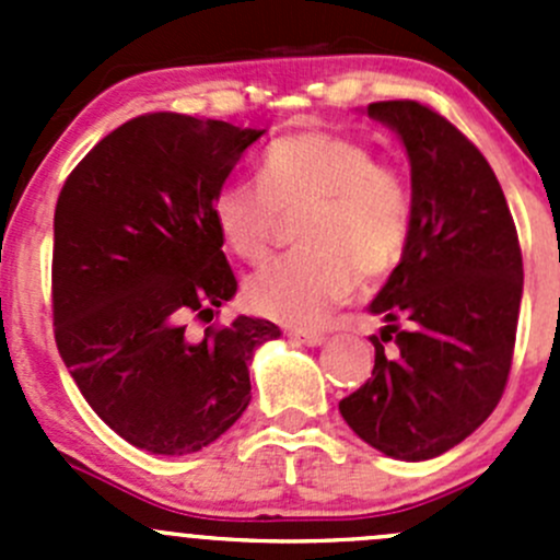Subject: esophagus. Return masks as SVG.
<instances>
[{
    "label": "esophagus",
    "mask_w": 560,
    "mask_h": 560,
    "mask_svg": "<svg viewBox=\"0 0 560 560\" xmlns=\"http://www.w3.org/2000/svg\"><path fill=\"white\" fill-rule=\"evenodd\" d=\"M287 336L295 338V341H301V343H306V347H319V343H325V336L316 330H290Z\"/></svg>",
    "instance_id": "obj_1"
}]
</instances>
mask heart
<instances>
[{
  "label": "heart",
  "instance_id": "b5f03b06",
  "mask_svg": "<svg viewBox=\"0 0 560 560\" xmlns=\"http://www.w3.org/2000/svg\"><path fill=\"white\" fill-rule=\"evenodd\" d=\"M298 211L295 241L303 248L248 276L244 298L254 314L312 327L352 295L360 273L380 279L398 268L415 202L400 167L332 132L270 140L259 180H228L211 202L219 238L248 262L265 257L281 217Z\"/></svg>",
  "mask_w": 560,
  "mask_h": 560
}]
</instances>
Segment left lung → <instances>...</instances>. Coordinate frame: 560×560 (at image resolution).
<instances>
[{
	"mask_svg": "<svg viewBox=\"0 0 560 560\" xmlns=\"http://www.w3.org/2000/svg\"><path fill=\"white\" fill-rule=\"evenodd\" d=\"M411 162V235L371 301L385 316L374 371L338 404L380 453L428 460L471 436L504 395L523 298V254L493 167L442 113L371 103Z\"/></svg>",
	"mask_w": 560,
	"mask_h": 560,
	"instance_id": "1",
	"label": "left lung"
}]
</instances>
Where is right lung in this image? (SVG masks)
<instances>
[{"label": "right lung", "instance_id": "1", "mask_svg": "<svg viewBox=\"0 0 560 560\" xmlns=\"http://www.w3.org/2000/svg\"><path fill=\"white\" fill-rule=\"evenodd\" d=\"M265 129L145 113L67 175L54 213V336L107 428L154 455L217 442L252 400L248 360L268 319L211 322L238 281L211 202Z\"/></svg>", "mask_w": 560, "mask_h": 560}]
</instances>
